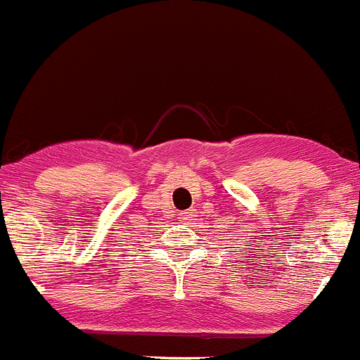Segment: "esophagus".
<instances>
[{
  "mask_svg": "<svg viewBox=\"0 0 360 360\" xmlns=\"http://www.w3.org/2000/svg\"><path fill=\"white\" fill-rule=\"evenodd\" d=\"M193 214H195V210H187V211H182V213H180V218H182V220H189Z\"/></svg>",
  "mask_w": 360,
  "mask_h": 360,
  "instance_id": "1",
  "label": "esophagus"
}]
</instances>
